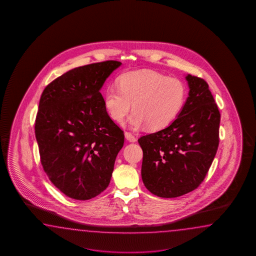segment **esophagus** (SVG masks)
<instances>
[{"instance_id":"obj_1","label":"esophagus","mask_w":256,"mask_h":256,"mask_svg":"<svg viewBox=\"0 0 256 256\" xmlns=\"http://www.w3.org/2000/svg\"><path fill=\"white\" fill-rule=\"evenodd\" d=\"M124 136H126L127 141L130 142H136V136H134L132 134L129 132H124Z\"/></svg>"}]
</instances>
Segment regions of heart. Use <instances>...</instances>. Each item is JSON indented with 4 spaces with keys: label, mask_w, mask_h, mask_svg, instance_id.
Returning a JSON list of instances; mask_svg holds the SVG:
<instances>
[{
    "label": "heart",
    "mask_w": 256,
    "mask_h": 256,
    "mask_svg": "<svg viewBox=\"0 0 256 256\" xmlns=\"http://www.w3.org/2000/svg\"><path fill=\"white\" fill-rule=\"evenodd\" d=\"M117 86L104 93V107L117 124H124L132 104L129 124L139 129L158 130L170 126L183 109L186 97L184 82L156 71H130L118 78Z\"/></svg>",
    "instance_id": "obj_1"
}]
</instances>
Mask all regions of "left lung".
Returning a JSON list of instances; mask_svg holds the SVG:
<instances>
[{
    "label": "left lung",
    "instance_id": "obj_1",
    "mask_svg": "<svg viewBox=\"0 0 256 256\" xmlns=\"http://www.w3.org/2000/svg\"><path fill=\"white\" fill-rule=\"evenodd\" d=\"M188 97L166 128L142 136V180L160 198H176L196 190L205 178L218 146L220 114L207 82L186 76Z\"/></svg>",
    "mask_w": 256,
    "mask_h": 256
}]
</instances>
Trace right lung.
I'll list each match as a JSON object with an SVG mask.
<instances>
[{
    "label": "right lung",
    "mask_w": 256,
    "mask_h": 256,
    "mask_svg": "<svg viewBox=\"0 0 256 256\" xmlns=\"http://www.w3.org/2000/svg\"><path fill=\"white\" fill-rule=\"evenodd\" d=\"M122 65L109 60L68 71L44 90L34 132L41 164L66 196L87 200L109 186L124 134L110 118L100 90Z\"/></svg>",
    "instance_id": "obj_1"
}]
</instances>
